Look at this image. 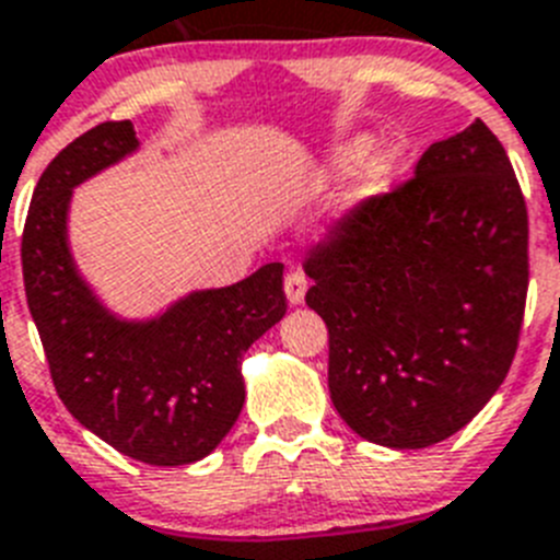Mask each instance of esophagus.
<instances>
[{"label": "esophagus", "mask_w": 560, "mask_h": 560, "mask_svg": "<svg viewBox=\"0 0 560 560\" xmlns=\"http://www.w3.org/2000/svg\"><path fill=\"white\" fill-rule=\"evenodd\" d=\"M284 293H287V301L290 304H301L304 301V295H307V276L301 273V270H290V273L284 276Z\"/></svg>", "instance_id": "esophagus-1"}]
</instances>
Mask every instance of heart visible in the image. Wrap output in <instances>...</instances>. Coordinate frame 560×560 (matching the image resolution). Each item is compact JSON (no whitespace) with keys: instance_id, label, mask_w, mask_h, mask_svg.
<instances>
[{"instance_id":"b5f03b06","label":"heart","mask_w":560,"mask_h":560,"mask_svg":"<svg viewBox=\"0 0 560 560\" xmlns=\"http://www.w3.org/2000/svg\"><path fill=\"white\" fill-rule=\"evenodd\" d=\"M369 149V138H354L352 143L340 145L332 158V172H349L358 165L362 154ZM364 163L358 168V183H354V199L358 202H372L392 191L395 179L400 177L406 165V149L400 143H383L372 149Z\"/></svg>"}]
</instances>
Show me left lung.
Here are the masks:
<instances>
[{"mask_svg":"<svg viewBox=\"0 0 560 560\" xmlns=\"http://www.w3.org/2000/svg\"><path fill=\"white\" fill-rule=\"evenodd\" d=\"M329 329V397L354 434L428 448L510 372L529 284L527 206L482 120L431 143L395 191L358 202L310 250Z\"/></svg>","mask_w":560,"mask_h":560,"instance_id":"obj_1","label":"left lung"}]
</instances>
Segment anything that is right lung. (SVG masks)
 Returning a JSON list of instances; mask_svg holds the SVG:
<instances>
[{
  "label": "right lung",
  "instance_id": "right-lung-1",
  "mask_svg": "<svg viewBox=\"0 0 560 560\" xmlns=\"http://www.w3.org/2000/svg\"><path fill=\"white\" fill-rule=\"evenodd\" d=\"M135 149V126L106 120L52 158L24 222V293L67 411L132 459L191 465L245 406L242 354L284 318V265L188 293L158 318L112 315L75 270L67 211L72 188Z\"/></svg>",
  "mask_w": 560,
  "mask_h": 560
}]
</instances>
